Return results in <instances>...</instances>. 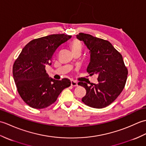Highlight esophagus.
<instances>
[{"label":"esophagus","mask_w":146,"mask_h":146,"mask_svg":"<svg viewBox=\"0 0 146 146\" xmlns=\"http://www.w3.org/2000/svg\"><path fill=\"white\" fill-rule=\"evenodd\" d=\"M71 85L72 86H78V83H77L76 81H75V80H71Z\"/></svg>","instance_id":"obj_1"}]
</instances>
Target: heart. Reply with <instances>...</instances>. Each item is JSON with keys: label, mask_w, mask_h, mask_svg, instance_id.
Masks as SVG:
<instances>
[{"label": "heart", "mask_w": 146, "mask_h": 146, "mask_svg": "<svg viewBox=\"0 0 146 146\" xmlns=\"http://www.w3.org/2000/svg\"><path fill=\"white\" fill-rule=\"evenodd\" d=\"M70 48L73 52H81L83 49V45L82 42L77 39L74 40L70 44Z\"/></svg>", "instance_id": "heart-1"}]
</instances>
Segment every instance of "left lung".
Instances as JSON below:
<instances>
[{
    "label": "left lung",
    "instance_id": "8db88e82",
    "mask_svg": "<svg viewBox=\"0 0 146 146\" xmlns=\"http://www.w3.org/2000/svg\"><path fill=\"white\" fill-rule=\"evenodd\" d=\"M76 37L90 50V62L86 70L90 75H97L98 82L90 86L78 82L86 92L82 101L92 108L106 107L116 100L125 87L128 70L122 56L107 40L82 33Z\"/></svg>",
    "mask_w": 146,
    "mask_h": 146
}]
</instances>
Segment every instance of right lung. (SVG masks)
I'll use <instances>...</instances> for the list:
<instances>
[{"label": "right lung", "instance_id": "obj_1", "mask_svg": "<svg viewBox=\"0 0 146 146\" xmlns=\"http://www.w3.org/2000/svg\"><path fill=\"white\" fill-rule=\"evenodd\" d=\"M71 38L70 35L56 34L35 39L24 46L15 60L12 68L14 82L21 98L29 107L41 109L50 106L71 85L69 79L49 77L45 69L51 64L59 48Z\"/></svg>", "mask_w": 146, "mask_h": 146}]
</instances>
